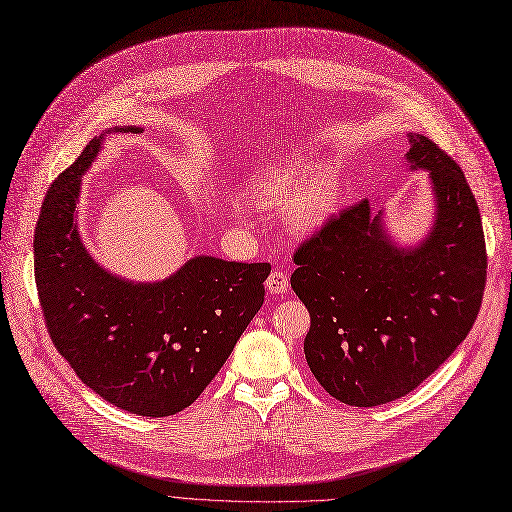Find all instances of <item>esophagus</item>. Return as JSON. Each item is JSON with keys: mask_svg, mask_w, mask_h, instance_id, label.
<instances>
[{"mask_svg": "<svg viewBox=\"0 0 512 512\" xmlns=\"http://www.w3.org/2000/svg\"><path fill=\"white\" fill-rule=\"evenodd\" d=\"M265 286H267V290L274 292V294H284L288 290V276L284 272L276 270V272H272L270 276H267Z\"/></svg>", "mask_w": 512, "mask_h": 512, "instance_id": "34e87169", "label": "esophagus"}]
</instances>
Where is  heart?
Listing matches in <instances>:
<instances>
[{
  "instance_id": "1",
  "label": "heart",
  "mask_w": 512,
  "mask_h": 512,
  "mask_svg": "<svg viewBox=\"0 0 512 512\" xmlns=\"http://www.w3.org/2000/svg\"><path fill=\"white\" fill-rule=\"evenodd\" d=\"M245 195L249 203L259 207L284 205L288 222L297 230L319 226L336 205V188L330 176L315 174V168L301 157L255 174L245 186Z\"/></svg>"
}]
</instances>
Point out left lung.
Wrapping results in <instances>:
<instances>
[{
	"mask_svg": "<svg viewBox=\"0 0 512 512\" xmlns=\"http://www.w3.org/2000/svg\"><path fill=\"white\" fill-rule=\"evenodd\" d=\"M407 161L429 170L432 232L400 249L369 201L340 211L294 251L290 286L311 315L315 380L351 407H378L429 378L473 328L488 278L477 201L459 164L423 134Z\"/></svg>",
	"mask_w": 512,
	"mask_h": 512,
	"instance_id": "left-lung-1",
	"label": "left lung"
}]
</instances>
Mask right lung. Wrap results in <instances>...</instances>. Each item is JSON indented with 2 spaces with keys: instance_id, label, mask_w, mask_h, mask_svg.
Returning <instances> with one entry per match:
<instances>
[{
  "instance_id": "1",
  "label": "right lung",
  "mask_w": 512,
  "mask_h": 512,
  "mask_svg": "<svg viewBox=\"0 0 512 512\" xmlns=\"http://www.w3.org/2000/svg\"><path fill=\"white\" fill-rule=\"evenodd\" d=\"M114 132H141L137 126ZM95 137L49 186L35 230V282L47 332L76 375L103 400L143 417L191 407L263 305L270 263L195 257L155 284L99 267L76 230Z\"/></svg>"
}]
</instances>
